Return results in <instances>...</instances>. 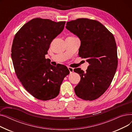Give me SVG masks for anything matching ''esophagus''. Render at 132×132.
<instances>
[{"instance_id":"1","label":"esophagus","mask_w":132,"mask_h":132,"mask_svg":"<svg viewBox=\"0 0 132 132\" xmlns=\"http://www.w3.org/2000/svg\"><path fill=\"white\" fill-rule=\"evenodd\" d=\"M68 68L69 71H70V73H72V72H73V71H74V68H72V67H68Z\"/></svg>"}]
</instances>
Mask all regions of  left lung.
<instances>
[{"mask_svg":"<svg viewBox=\"0 0 132 132\" xmlns=\"http://www.w3.org/2000/svg\"><path fill=\"white\" fill-rule=\"evenodd\" d=\"M66 28L80 39L79 55L89 64L86 72L80 68L74 70L81 77L74 88L75 94L82 100H95L109 87L117 70L114 37L98 21L86 18L67 22Z\"/></svg>","mask_w":132,"mask_h":132,"instance_id":"obj_1","label":"left lung"}]
</instances>
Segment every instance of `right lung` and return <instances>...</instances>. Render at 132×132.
Here are the masks:
<instances>
[{
  "instance_id": "1",
  "label": "right lung",
  "mask_w": 132,
  "mask_h": 132,
  "mask_svg": "<svg viewBox=\"0 0 132 132\" xmlns=\"http://www.w3.org/2000/svg\"><path fill=\"white\" fill-rule=\"evenodd\" d=\"M65 23L37 18L24 24L14 38L11 57L15 73L26 90L37 99L56 97L62 81L70 74L66 66L55 67L45 59L51 42L63 30Z\"/></svg>"
}]
</instances>
